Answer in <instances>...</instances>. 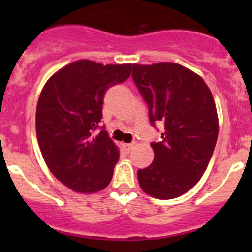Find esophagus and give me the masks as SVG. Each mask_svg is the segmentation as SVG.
<instances>
[{
    "instance_id": "esophagus-1",
    "label": "esophagus",
    "mask_w": 252,
    "mask_h": 252,
    "mask_svg": "<svg viewBox=\"0 0 252 252\" xmlns=\"http://www.w3.org/2000/svg\"><path fill=\"white\" fill-rule=\"evenodd\" d=\"M122 147H123L124 151L130 152L131 150L134 149V144H126V142H123V144H122Z\"/></svg>"
}]
</instances>
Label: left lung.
I'll return each instance as SVG.
<instances>
[{
	"label": "left lung",
	"instance_id": "1",
	"mask_svg": "<svg viewBox=\"0 0 252 252\" xmlns=\"http://www.w3.org/2000/svg\"><path fill=\"white\" fill-rule=\"evenodd\" d=\"M133 79L149 106L150 122L164 126L152 142L155 158L138 171L142 191L169 200L189 191L205 173L218 136V114L205 80L182 64H133Z\"/></svg>",
	"mask_w": 252,
	"mask_h": 252
}]
</instances>
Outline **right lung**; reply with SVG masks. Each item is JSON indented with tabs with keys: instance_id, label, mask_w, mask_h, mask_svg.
Returning <instances> with one entry per match:
<instances>
[{
	"instance_id": "obj_1",
	"label": "right lung",
	"mask_w": 252,
	"mask_h": 252,
	"mask_svg": "<svg viewBox=\"0 0 252 252\" xmlns=\"http://www.w3.org/2000/svg\"><path fill=\"white\" fill-rule=\"evenodd\" d=\"M133 64L79 60L46 81L36 107V136L51 173L81 194L105 189L113 177L119 149L107 131L95 134L105 93L130 77Z\"/></svg>"
}]
</instances>
